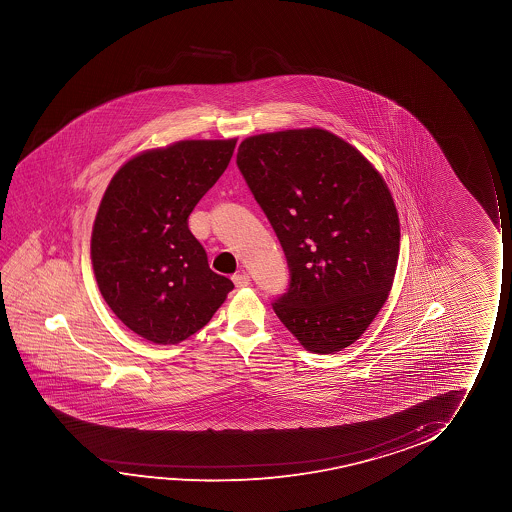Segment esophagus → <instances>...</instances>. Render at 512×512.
Wrapping results in <instances>:
<instances>
[{
	"label": "esophagus",
	"mask_w": 512,
	"mask_h": 512,
	"mask_svg": "<svg viewBox=\"0 0 512 512\" xmlns=\"http://www.w3.org/2000/svg\"><path fill=\"white\" fill-rule=\"evenodd\" d=\"M232 281H234V285L238 288L248 287L250 285V276L246 273L234 274Z\"/></svg>",
	"instance_id": "obj_1"
}]
</instances>
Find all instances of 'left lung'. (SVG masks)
I'll list each match as a JSON object with an SVG mask.
<instances>
[{
    "instance_id": "obj_1",
    "label": "left lung",
    "mask_w": 512,
    "mask_h": 512,
    "mask_svg": "<svg viewBox=\"0 0 512 512\" xmlns=\"http://www.w3.org/2000/svg\"><path fill=\"white\" fill-rule=\"evenodd\" d=\"M236 164L287 257L274 313L313 353L355 343L385 304L399 260V215L383 178L323 129L246 138Z\"/></svg>"
}]
</instances>
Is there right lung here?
Returning a JSON list of instances; mask_svg holds the SVG:
<instances>
[{"instance_id":"add662e5","label":"right lung","mask_w":512,"mask_h":512,"mask_svg":"<svg viewBox=\"0 0 512 512\" xmlns=\"http://www.w3.org/2000/svg\"><path fill=\"white\" fill-rule=\"evenodd\" d=\"M236 140L180 141L126 162L92 229V267L113 313L138 336L176 344L210 322L234 288L213 273L189 215L217 183Z\"/></svg>"}]
</instances>
